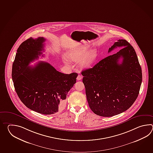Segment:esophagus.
Returning <instances> with one entry per match:
<instances>
[{
  "label": "esophagus",
  "mask_w": 153,
  "mask_h": 153,
  "mask_svg": "<svg viewBox=\"0 0 153 153\" xmlns=\"http://www.w3.org/2000/svg\"><path fill=\"white\" fill-rule=\"evenodd\" d=\"M81 79H82V76L81 75H78L77 78H76L77 80H81Z\"/></svg>",
  "instance_id": "1"
}]
</instances>
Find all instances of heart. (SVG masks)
Masks as SVG:
<instances>
[{
  "mask_svg": "<svg viewBox=\"0 0 153 153\" xmlns=\"http://www.w3.org/2000/svg\"><path fill=\"white\" fill-rule=\"evenodd\" d=\"M88 46L81 45L74 49H71L66 53L67 59L71 61H79L78 66L81 69L88 68L94 65L97 58L96 50H88Z\"/></svg>",
  "mask_w": 153,
  "mask_h": 153,
  "instance_id": "b5f03b06",
  "label": "heart"
}]
</instances>
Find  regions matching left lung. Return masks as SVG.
Masks as SVG:
<instances>
[{
    "mask_svg": "<svg viewBox=\"0 0 153 153\" xmlns=\"http://www.w3.org/2000/svg\"><path fill=\"white\" fill-rule=\"evenodd\" d=\"M117 47L122 49L81 72L88 105L101 117H113L127 111L136 101L142 84V69L132 46L119 39L108 52Z\"/></svg>",
    "mask_w": 153,
    "mask_h": 153,
    "instance_id": "left-lung-1",
    "label": "left lung"
}]
</instances>
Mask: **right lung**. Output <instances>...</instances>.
Here are the masks:
<instances>
[{"label": "right lung", "mask_w": 153, "mask_h": 153, "mask_svg": "<svg viewBox=\"0 0 153 153\" xmlns=\"http://www.w3.org/2000/svg\"><path fill=\"white\" fill-rule=\"evenodd\" d=\"M45 40L43 37L30 38L20 45L13 65L12 79L17 94L27 107L51 115L64 107L67 94L76 82L78 74H63L44 61L29 66L42 54Z\"/></svg>", "instance_id": "1"}]
</instances>
